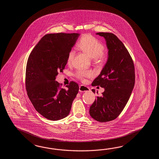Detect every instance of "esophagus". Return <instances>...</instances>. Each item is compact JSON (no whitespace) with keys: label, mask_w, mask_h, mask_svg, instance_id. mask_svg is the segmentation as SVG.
Listing matches in <instances>:
<instances>
[{"label":"esophagus","mask_w":159,"mask_h":159,"mask_svg":"<svg viewBox=\"0 0 159 159\" xmlns=\"http://www.w3.org/2000/svg\"><path fill=\"white\" fill-rule=\"evenodd\" d=\"M79 91L80 92H88V91H90V90L89 88L86 86L81 85L79 88Z\"/></svg>","instance_id":"esophagus-1"}]
</instances>
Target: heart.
Masks as SVG:
<instances>
[{"mask_svg": "<svg viewBox=\"0 0 159 159\" xmlns=\"http://www.w3.org/2000/svg\"><path fill=\"white\" fill-rule=\"evenodd\" d=\"M78 47L84 51L92 58L95 60H101L103 57V51L104 47L103 44L98 40L97 38L91 34H85L81 37L78 43ZM75 54V51L72 49L69 51L67 58V62L69 64H71ZM93 75L91 71L79 70L76 73V76L80 80H84L86 77H90Z\"/></svg>", "mask_w": 159, "mask_h": 159, "instance_id": "obj_1", "label": "heart"}]
</instances>
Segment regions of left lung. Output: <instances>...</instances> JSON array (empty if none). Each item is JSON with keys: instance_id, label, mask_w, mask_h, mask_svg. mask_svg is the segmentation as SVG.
<instances>
[{"instance_id": "1", "label": "left lung", "mask_w": 159, "mask_h": 159, "mask_svg": "<svg viewBox=\"0 0 159 159\" xmlns=\"http://www.w3.org/2000/svg\"><path fill=\"white\" fill-rule=\"evenodd\" d=\"M96 34L105 38L108 58L100 75L91 84L100 86L105 91L95 99L89 113L98 122H109L120 115L129 101L135 85V68L129 51L114 34ZM92 91L95 93L94 89Z\"/></svg>"}]
</instances>
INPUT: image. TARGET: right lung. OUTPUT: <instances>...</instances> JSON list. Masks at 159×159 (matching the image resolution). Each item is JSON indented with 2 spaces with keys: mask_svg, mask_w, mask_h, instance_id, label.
Returning <instances> with one entry per match:
<instances>
[{
  "mask_svg": "<svg viewBox=\"0 0 159 159\" xmlns=\"http://www.w3.org/2000/svg\"><path fill=\"white\" fill-rule=\"evenodd\" d=\"M79 34H50L41 39L27 61L25 86L27 94L36 110L45 118L58 120L65 118L79 90L71 81L66 89L56 81L58 73L67 64L69 51Z\"/></svg>",
  "mask_w": 159,
  "mask_h": 159,
  "instance_id": "right-lung-1",
  "label": "right lung"
}]
</instances>
